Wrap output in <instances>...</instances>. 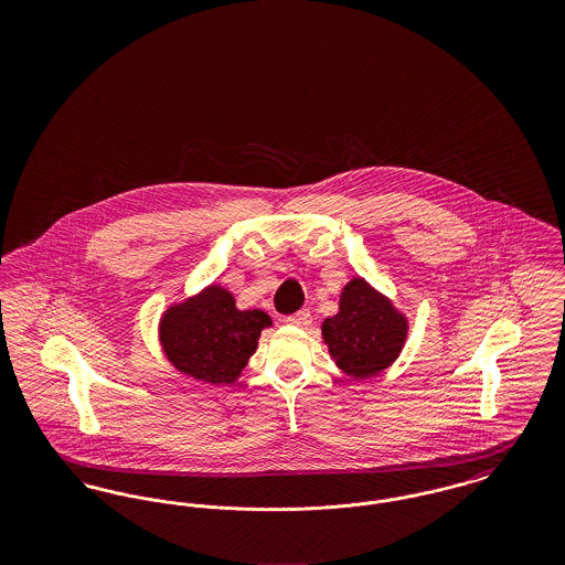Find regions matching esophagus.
<instances>
[{
	"label": "esophagus",
	"instance_id": "obj_1",
	"mask_svg": "<svg viewBox=\"0 0 565 565\" xmlns=\"http://www.w3.org/2000/svg\"><path fill=\"white\" fill-rule=\"evenodd\" d=\"M288 322L292 323V326H300V328H305V326H309V323H311V313H309L307 309H302V311H298L295 316H290V318H288Z\"/></svg>",
	"mask_w": 565,
	"mask_h": 565
}]
</instances>
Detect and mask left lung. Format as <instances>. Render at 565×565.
Wrapping results in <instances>:
<instances>
[{
    "mask_svg": "<svg viewBox=\"0 0 565 565\" xmlns=\"http://www.w3.org/2000/svg\"><path fill=\"white\" fill-rule=\"evenodd\" d=\"M406 334V316L364 277L345 284L337 316L322 323L330 358L351 379H369L392 366L403 351Z\"/></svg>",
    "mask_w": 565,
    "mask_h": 565,
    "instance_id": "left-lung-1",
    "label": "left lung"
}]
</instances>
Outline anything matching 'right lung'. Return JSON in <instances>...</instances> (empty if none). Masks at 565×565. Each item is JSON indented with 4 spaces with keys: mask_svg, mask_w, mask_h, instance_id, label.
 Segmentation results:
<instances>
[{
    "mask_svg": "<svg viewBox=\"0 0 565 565\" xmlns=\"http://www.w3.org/2000/svg\"><path fill=\"white\" fill-rule=\"evenodd\" d=\"M260 309H237L235 296L212 284L167 307L159 322L162 353L175 371L212 385L235 383L270 328Z\"/></svg>",
    "mask_w": 565,
    "mask_h": 565,
    "instance_id": "obj_1",
    "label": "right lung"
}]
</instances>
